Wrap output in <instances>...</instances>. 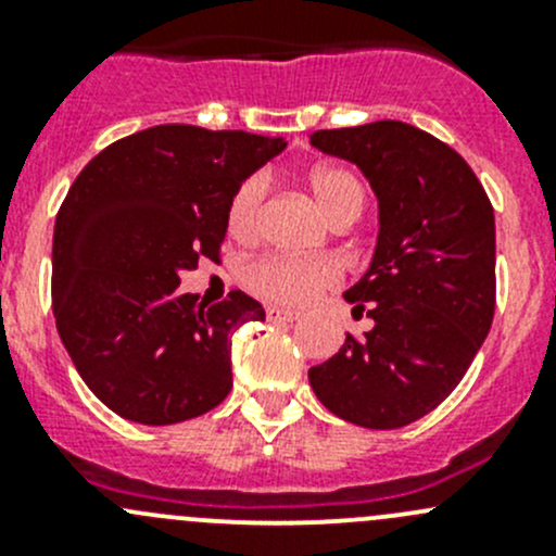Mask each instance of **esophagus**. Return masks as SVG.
Listing matches in <instances>:
<instances>
[{
    "mask_svg": "<svg viewBox=\"0 0 556 556\" xmlns=\"http://www.w3.org/2000/svg\"><path fill=\"white\" fill-rule=\"evenodd\" d=\"M266 317L271 319V323H293V319L301 317V312H295V309H282V306H268Z\"/></svg>",
    "mask_w": 556,
    "mask_h": 556,
    "instance_id": "obj_1",
    "label": "esophagus"
}]
</instances>
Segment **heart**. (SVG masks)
<instances>
[{
    "mask_svg": "<svg viewBox=\"0 0 556 556\" xmlns=\"http://www.w3.org/2000/svg\"><path fill=\"white\" fill-rule=\"evenodd\" d=\"M314 201L319 210L336 220L341 215H361L363 193L361 179L341 166H314L306 174ZM266 195L263 177H250L239 185L228 204V231L237 239H250L261 223V206ZM242 279L252 293L277 304H306L319 290L330 288L339 279V268L328 257L295 255H261L244 266Z\"/></svg>",
    "mask_w": 556,
    "mask_h": 556,
    "instance_id": "obj_1",
    "label": "heart"
}]
</instances>
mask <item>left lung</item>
Masks as SVG:
<instances>
[{"label":"left lung","instance_id":"8db88e82","mask_svg":"<svg viewBox=\"0 0 556 556\" xmlns=\"http://www.w3.org/2000/svg\"><path fill=\"white\" fill-rule=\"evenodd\" d=\"M309 142L355 164L379 201L371 266L344 293L374 328L346 333L309 384L346 422L403 428L450 395L490 333L495 212L463 155L408 123L330 128Z\"/></svg>","mask_w":556,"mask_h":556}]
</instances>
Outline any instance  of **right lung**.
Here are the masks:
<instances>
[{
  "instance_id": "obj_1",
  "label": "right lung",
  "mask_w": 556,
  "mask_h": 556,
  "mask_svg": "<svg viewBox=\"0 0 556 556\" xmlns=\"http://www.w3.org/2000/svg\"><path fill=\"white\" fill-rule=\"evenodd\" d=\"M282 137L166 123L104 148L72 182L53 228V314L93 395L139 425L206 414L231 392V336L266 319L233 290L179 293V274L217 261L228 204Z\"/></svg>"
}]
</instances>
